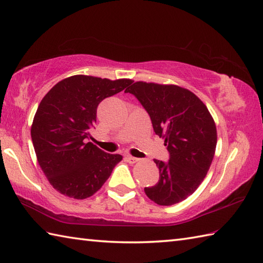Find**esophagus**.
I'll return each instance as SVG.
<instances>
[{
  "instance_id": "1",
  "label": "esophagus",
  "mask_w": 263,
  "mask_h": 263,
  "mask_svg": "<svg viewBox=\"0 0 263 263\" xmlns=\"http://www.w3.org/2000/svg\"><path fill=\"white\" fill-rule=\"evenodd\" d=\"M125 159H126V160H127L128 163H130V164H135V163H137V161L140 160V159L137 158V157H132V156H130V155L125 156Z\"/></svg>"
}]
</instances>
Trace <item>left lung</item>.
<instances>
[{"label":"left lung","instance_id":"left-lung-1","mask_svg":"<svg viewBox=\"0 0 263 263\" xmlns=\"http://www.w3.org/2000/svg\"><path fill=\"white\" fill-rule=\"evenodd\" d=\"M125 92L135 95L150 116L154 131L165 140L168 161L155 159L159 181L144 187L159 205L185 200L199 187L214 159L217 130L206 106L187 89L175 85L135 82Z\"/></svg>","mask_w":263,"mask_h":263}]
</instances>
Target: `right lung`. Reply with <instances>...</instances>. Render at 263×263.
Returning a JSON list of instances; mask_svg holds the SVG:
<instances>
[{"label": "right lung", "mask_w": 263, "mask_h": 263, "mask_svg": "<svg viewBox=\"0 0 263 263\" xmlns=\"http://www.w3.org/2000/svg\"><path fill=\"white\" fill-rule=\"evenodd\" d=\"M132 82L72 76L42 99L32 121L31 140L39 166L61 194L78 200L91 197L122 160L121 155L105 153L87 140L99 103Z\"/></svg>", "instance_id": "obj_1"}]
</instances>
